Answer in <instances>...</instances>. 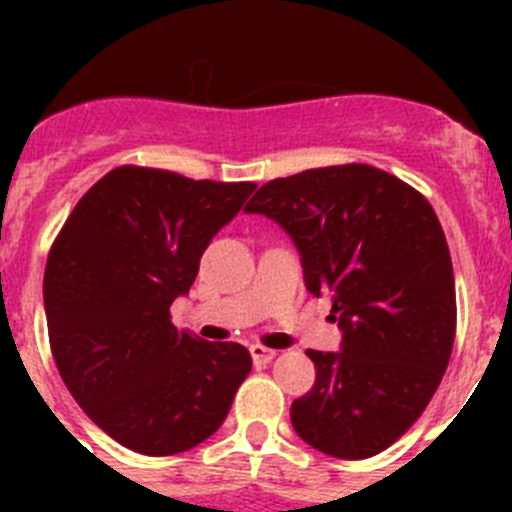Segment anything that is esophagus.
Instances as JSON below:
<instances>
[{"instance_id":"34e87169","label":"esophagus","mask_w":512,"mask_h":512,"mask_svg":"<svg viewBox=\"0 0 512 512\" xmlns=\"http://www.w3.org/2000/svg\"><path fill=\"white\" fill-rule=\"evenodd\" d=\"M251 359L253 364H269V361L277 359V351L274 348H266V346H251Z\"/></svg>"}]
</instances>
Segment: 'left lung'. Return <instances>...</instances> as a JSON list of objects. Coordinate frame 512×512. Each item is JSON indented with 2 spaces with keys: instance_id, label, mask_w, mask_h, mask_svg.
<instances>
[{
  "instance_id": "left-lung-1",
  "label": "left lung",
  "mask_w": 512,
  "mask_h": 512,
  "mask_svg": "<svg viewBox=\"0 0 512 512\" xmlns=\"http://www.w3.org/2000/svg\"><path fill=\"white\" fill-rule=\"evenodd\" d=\"M246 210L292 235L307 289L343 330L338 354L307 348L297 436L338 459L379 454L428 408L454 348V266L431 202L377 166L341 164L271 179Z\"/></svg>"
}]
</instances>
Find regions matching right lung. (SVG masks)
I'll list each match as a JSON object with an SVG mask.
<instances>
[{"label":"right lung","mask_w":512,"mask_h":512,"mask_svg":"<svg viewBox=\"0 0 512 512\" xmlns=\"http://www.w3.org/2000/svg\"><path fill=\"white\" fill-rule=\"evenodd\" d=\"M253 189L125 164L58 230L43 277L53 361L79 408L125 449H194L251 372L246 346L189 336L169 310Z\"/></svg>","instance_id":"right-lung-1"}]
</instances>
